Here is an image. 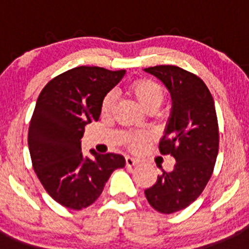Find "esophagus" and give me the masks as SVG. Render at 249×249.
Returning <instances> with one entry per match:
<instances>
[{"mask_svg":"<svg viewBox=\"0 0 249 249\" xmlns=\"http://www.w3.org/2000/svg\"><path fill=\"white\" fill-rule=\"evenodd\" d=\"M139 160L135 159V158H131V157H126L125 158V164H126L127 167H131V166H135V165L139 164Z\"/></svg>","mask_w":249,"mask_h":249,"instance_id":"obj_1","label":"esophagus"}]
</instances>
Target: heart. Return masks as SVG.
Wrapping results in <instances>:
<instances>
[{
	"mask_svg": "<svg viewBox=\"0 0 249 249\" xmlns=\"http://www.w3.org/2000/svg\"><path fill=\"white\" fill-rule=\"evenodd\" d=\"M129 94L139 102L145 112L148 110H157L162 104L165 97L164 89L159 83L154 82L152 79H137L132 82L127 88ZM114 106V96L108 94L105 96L104 101L101 105V112L104 115H108ZM147 136L145 135H131L127 137V143L130 147L137 148L140 147L141 143L145 141Z\"/></svg>",
	"mask_w": 249,
	"mask_h": 249,
	"instance_id": "1",
	"label": "heart"
}]
</instances>
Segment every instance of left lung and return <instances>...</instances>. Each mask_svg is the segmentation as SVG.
I'll list each match as a JSON object with an SVG mask.
<instances>
[{
  "label": "left lung",
  "instance_id": "8db88e82",
  "mask_svg": "<svg viewBox=\"0 0 249 249\" xmlns=\"http://www.w3.org/2000/svg\"><path fill=\"white\" fill-rule=\"evenodd\" d=\"M144 71L161 80L171 94V114L159 150L171 154L176 164L144 190L154 210L170 214L194 202L212 176L219 147L217 114L210 90L194 73L172 65Z\"/></svg>",
  "mask_w": 249,
  "mask_h": 249
}]
</instances>
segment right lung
I'll use <instances>...</instances> for the list:
<instances>
[{
  "label": "right lung",
  "instance_id": "1",
  "mask_svg": "<svg viewBox=\"0 0 249 249\" xmlns=\"http://www.w3.org/2000/svg\"><path fill=\"white\" fill-rule=\"evenodd\" d=\"M125 70L79 66L53 78L43 88L29 126L32 166L48 194L64 207L82 210L97 200L112 172L125 166L123 155L84 157L85 125L97 122L105 96Z\"/></svg>",
  "mask_w": 249,
  "mask_h": 249
}]
</instances>
